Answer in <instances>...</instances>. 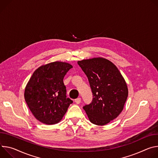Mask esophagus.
Here are the masks:
<instances>
[{"label":"esophagus","instance_id":"34e87169","mask_svg":"<svg viewBox=\"0 0 158 158\" xmlns=\"http://www.w3.org/2000/svg\"><path fill=\"white\" fill-rule=\"evenodd\" d=\"M81 98H77V99L75 100V102L76 103H77V104L80 103H81Z\"/></svg>","mask_w":158,"mask_h":158}]
</instances>
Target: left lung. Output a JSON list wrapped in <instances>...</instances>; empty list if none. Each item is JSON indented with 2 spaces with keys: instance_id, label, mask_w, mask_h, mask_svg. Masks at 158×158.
<instances>
[{
  "instance_id": "1",
  "label": "left lung",
  "mask_w": 158,
  "mask_h": 158,
  "mask_svg": "<svg viewBox=\"0 0 158 158\" xmlns=\"http://www.w3.org/2000/svg\"><path fill=\"white\" fill-rule=\"evenodd\" d=\"M89 79L93 94L90 104L83 107L92 123L104 126L123 110L128 97L127 83L117 66L98 57L78 61Z\"/></svg>"
}]
</instances>
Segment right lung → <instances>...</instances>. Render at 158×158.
I'll return each instance as SVG.
<instances>
[{
  "instance_id": "1",
  "label": "right lung",
  "mask_w": 158,
  "mask_h": 158,
  "mask_svg": "<svg viewBox=\"0 0 158 158\" xmlns=\"http://www.w3.org/2000/svg\"><path fill=\"white\" fill-rule=\"evenodd\" d=\"M73 66L51 62L35 70L24 91L27 106L38 120L47 125L60 122L73 101L66 96L63 78Z\"/></svg>"
}]
</instances>
